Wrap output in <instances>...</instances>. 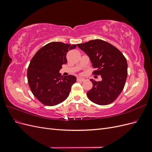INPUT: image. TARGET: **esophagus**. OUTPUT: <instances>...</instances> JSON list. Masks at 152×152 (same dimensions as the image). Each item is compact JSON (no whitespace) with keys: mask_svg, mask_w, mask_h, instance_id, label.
I'll return each mask as SVG.
<instances>
[{"mask_svg":"<svg viewBox=\"0 0 152 152\" xmlns=\"http://www.w3.org/2000/svg\"><path fill=\"white\" fill-rule=\"evenodd\" d=\"M77 81H80V82H84L85 80V79H84V78H77Z\"/></svg>","mask_w":152,"mask_h":152,"instance_id":"1","label":"esophagus"}]
</instances>
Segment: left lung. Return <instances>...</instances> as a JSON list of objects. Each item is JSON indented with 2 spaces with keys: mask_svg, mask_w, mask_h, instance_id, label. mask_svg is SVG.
Instances as JSON below:
<instances>
[{
  "mask_svg": "<svg viewBox=\"0 0 152 152\" xmlns=\"http://www.w3.org/2000/svg\"><path fill=\"white\" fill-rule=\"evenodd\" d=\"M77 46L88 55L93 73L101 75L102 81L91 79L92 89L87 96L92 102L99 105L113 103L122 91L127 76V63L123 54L113 45L100 39L89 40Z\"/></svg>",
  "mask_w": 152,
  "mask_h": 152,
  "instance_id": "left-lung-1",
  "label": "left lung"
}]
</instances>
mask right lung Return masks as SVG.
Returning <instances> with one entry per match:
<instances>
[{"label": "right lung", "instance_id": "1", "mask_svg": "<svg viewBox=\"0 0 152 152\" xmlns=\"http://www.w3.org/2000/svg\"><path fill=\"white\" fill-rule=\"evenodd\" d=\"M76 47L75 44L50 42L32 58L27 70L28 85L35 97L44 105H56L68 98L76 77L70 75L62 77L59 72L67 62L68 50Z\"/></svg>", "mask_w": 152, "mask_h": 152}]
</instances>
